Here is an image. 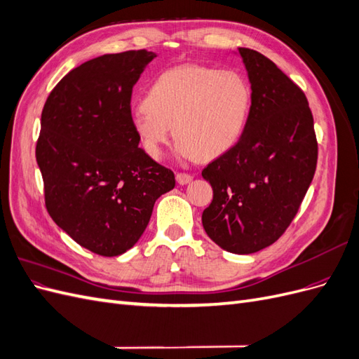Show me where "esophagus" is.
Masks as SVG:
<instances>
[{
	"label": "esophagus",
	"mask_w": 359,
	"mask_h": 359,
	"mask_svg": "<svg viewBox=\"0 0 359 359\" xmlns=\"http://www.w3.org/2000/svg\"><path fill=\"white\" fill-rule=\"evenodd\" d=\"M191 180H193V175H190V173H186V172L177 173V181H178V184H181V186H184V184H189Z\"/></svg>",
	"instance_id": "34e87169"
}]
</instances>
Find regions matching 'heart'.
<instances>
[{
    "mask_svg": "<svg viewBox=\"0 0 359 359\" xmlns=\"http://www.w3.org/2000/svg\"><path fill=\"white\" fill-rule=\"evenodd\" d=\"M142 104L144 109L133 114L132 126L151 158L161 157L172 128L181 156L210 160L241 139L252 88L235 70L182 64L157 76Z\"/></svg>",
    "mask_w": 359,
    "mask_h": 359,
    "instance_id": "heart-1",
    "label": "heart"
}]
</instances>
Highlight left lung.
Returning a JSON list of instances; mask_svg holds the SVG:
<instances>
[{
  "label": "left lung",
  "mask_w": 359,
  "mask_h": 359,
  "mask_svg": "<svg viewBox=\"0 0 359 359\" xmlns=\"http://www.w3.org/2000/svg\"><path fill=\"white\" fill-rule=\"evenodd\" d=\"M252 83L244 133L202 177L212 202L202 214L211 240L236 255L256 253L295 219L318 165V139L307 97L262 53L240 48Z\"/></svg>",
  "instance_id": "8db88e82"
}]
</instances>
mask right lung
Masks as SVG:
<instances>
[{
  "label": "right lung",
  "instance_id": "1",
  "mask_svg": "<svg viewBox=\"0 0 359 359\" xmlns=\"http://www.w3.org/2000/svg\"><path fill=\"white\" fill-rule=\"evenodd\" d=\"M156 58L147 49L107 53L57 83L41 111L36 158L52 220L90 252L132 248L156 201L175 187L173 172L139 148L132 93Z\"/></svg>",
  "mask_w": 359,
  "mask_h": 359
}]
</instances>
